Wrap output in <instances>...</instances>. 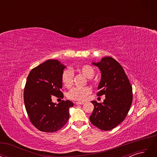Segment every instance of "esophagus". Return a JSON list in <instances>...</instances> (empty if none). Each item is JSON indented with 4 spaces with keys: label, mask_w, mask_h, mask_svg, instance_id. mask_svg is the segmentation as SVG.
<instances>
[{
    "label": "esophagus",
    "mask_w": 157,
    "mask_h": 157,
    "mask_svg": "<svg viewBox=\"0 0 157 157\" xmlns=\"http://www.w3.org/2000/svg\"><path fill=\"white\" fill-rule=\"evenodd\" d=\"M84 103V102H76V105H83Z\"/></svg>",
    "instance_id": "34e87169"
}]
</instances>
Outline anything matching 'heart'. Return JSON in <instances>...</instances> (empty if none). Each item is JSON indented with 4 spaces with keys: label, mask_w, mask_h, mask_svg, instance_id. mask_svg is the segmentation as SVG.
<instances>
[{
    "label": "heart",
    "mask_w": 157,
    "mask_h": 157,
    "mask_svg": "<svg viewBox=\"0 0 157 157\" xmlns=\"http://www.w3.org/2000/svg\"><path fill=\"white\" fill-rule=\"evenodd\" d=\"M78 73L84 75V77L89 78L90 80L94 77L95 69L92 65L85 64L80 65L75 69ZM74 81V73L71 69H65L61 75V82L63 86L66 88H70L72 86ZM92 93V90L89 87L84 88H73L69 90L67 94L69 99L73 101H83L89 95Z\"/></svg>",
    "instance_id": "heart-1"
}]
</instances>
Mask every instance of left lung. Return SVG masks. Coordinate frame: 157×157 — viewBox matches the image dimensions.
<instances>
[{
    "mask_svg": "<svg viewBox=\"0 0 157 157\" xmlns=\"http://www.w3.org/2000/svg\"><path fill=\"white\" fill-rule=\"evenodd\" d=\"M101 71L98 96L105 95L103 103L91 101L94 106L90 117L92 124L101 130H110L125 119L133 99L132 87L121 64L111 57L93 63Z\"/></svg>",
    "mask_w": 157,
    "mask_h": 157,
    "instance_id": "left-lung-1",
    "label": "left lung"
}]
</instances>
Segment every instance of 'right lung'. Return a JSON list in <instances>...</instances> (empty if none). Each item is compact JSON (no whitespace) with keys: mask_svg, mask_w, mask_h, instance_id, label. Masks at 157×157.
I'll list each match as a JSON object with an SVG mask.
<instances>
[{"mask_svg":"<svg viewBox=\"0 0 157 157\" xmlns=\"http://www.w3.org/2000/svg\"><path fill=\"white\" fill-rule=\"evenodd\" d=\"M65 67L58 60L48 59L33 68L27 77L23 93L25 109L33 125L41 132H55L69 120V109L73 103L52 101V96L63 98L61 89Z\"/></svg>","mask_w":157,"mask_h":157,"instance_id":"right-lung-1","label":"right lung"}]
</instances>
